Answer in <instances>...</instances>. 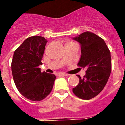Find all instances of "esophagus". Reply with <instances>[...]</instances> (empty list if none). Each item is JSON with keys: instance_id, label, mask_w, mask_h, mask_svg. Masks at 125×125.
Instances as JSON below:
<instances>
[{"instance_id": "1", "label": "esophagus", "mask_w": 125, "mask_h": 125, "mask_svg": "<svg viewBox=\"0 0 125 125\" xmlns=\"http://www.w3.org/2000/svg\"><path fill=\"white\" fill-rule=\"evenodd\" d=\"M59 76H67V74L64 73H59Z\"/></svg>"}]
</instances>
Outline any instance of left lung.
Returning a JSON list of instances; mask_svg holds the SVG:
<instances>
[{
  "mask_svg": "<svg viewBox=\"0 0 125 125\" xmlns=\"http://www.w3.org/2000/svg\"><path fill=\"white\" fill-rule=\"evenodd\" d=\"M81 45V56L78 66L86 68L83 78L73 88L74 95L89 100L99 94L108 81L112 70L110 52L102 38L86 31L73 38Z\"/></svg>",
  "mask_w": 125,
  "mask_h": 125,
  "instance_id": "8db88e82",
  "label": "left lung"
}]
</instances>
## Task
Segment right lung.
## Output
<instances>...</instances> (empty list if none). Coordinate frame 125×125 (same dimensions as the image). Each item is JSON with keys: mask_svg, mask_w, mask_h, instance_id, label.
Segmentation results:
<instances>
[{"mask_svg": "<svg viewBox=\"0 0 125 125\" xmlns=\"http://www.w3.org/2000/svg\"><path fill=\"white\" fill-rule=\"evenodd\" d=\"M47 41L41 36H31L15 51L11 72L16 87L22 95L32 101H40L51 93L56 76L41 72L39 66Z\"/></svg>", "mask_w": 125, "mask_h": 125, "instance_id": "add662e5", "label": "right lung"}]
</instances>
